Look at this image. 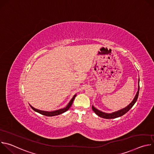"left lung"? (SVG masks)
<instances>
[{"mask_svg":"<svg viewBox=\"0 0 154 154\" xmlns=\"http://www.w3.org/2000/svg\"><path fill=\"white\" fill-rule=\"evenodd\" d=\"M139 82L140 81H138V91H137L134 100L131 101V102L128 105H127L126 107H125V108H124L121 109H119V110H118V111H116V112H113V113H105V112H101V111L99 110L98 109H97L93 105H92V109H93V112L97 115H98L99 117H101V118H105V119H113V118H116L122 116V115H124V114H125L127 112H128L130 110V109L131 108V107H132L134 105V104L135 103V102L137 100L138 94H139V91H140Z\"/></svg>","mask_w":154,"mask_h":154,"instance_id":"left-lung-1","label":"left lung"}]
</instances>
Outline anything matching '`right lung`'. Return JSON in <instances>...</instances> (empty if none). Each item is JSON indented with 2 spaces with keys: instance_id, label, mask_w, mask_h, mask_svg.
Listing matches in <instances>:
<instances>
[{
  "instance_id": "add662e5",
  "label": "right lung",
  "mask_w": 154,
  "mask_h": 154,
  "mask_svg": "<svg viewBox=\"0 0 154 154\" xmlns=\"http://www.w3.org/2000/svg\"><path fill=\"white\" fill-rule=\"evenodd\" d=\"M76 94L73 96V97L72 98V99L70 100V102L68 103V104L67 105V106L63 108H61V109H57V110H55V111H52V112H47V111H43V110H40V109H36L35 108H34L33 106H32L31 105H30V107L33 109L34 111H35L37 113H39L41 115H45V116H57V115H59L60 114H62L64 112H66L67 110H68L69 108L71 107V106L72 105V103H73V101L76 96Z\"/></svg>"
}]
</instances>
